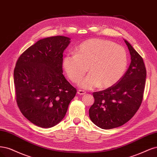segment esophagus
Instances as JSON below:
<instances>
[{
	"label": "esophagus",
	"mask_w": 157,
	"mask_h": 157,
	"mask_svg": "<svg viewBox=\"0 0 157 157\" xmlns=\"http://www.w3.org/2000/svg\"><path fill=\"white\" fill-rule=\"evenodd\" d=\"M78 94H79V95H83V94H85V91L83 90H81V89H79L78 90Z\"/></svg>",
	"instance_id": "1"
}]
</instances>
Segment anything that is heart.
<instances>
[{
	"label": "heart",
	"mask_w": 157,
	"mask_h": 157,
	"mask_svg": "<svg viewBox=\"0 0 157 157\" xmlns=\"http://www.w3.org/2000/svg\"><path fill=\"white\" fill-rule=\"evenodd\" d=\"M127 64L125 49L102 39L87 40L79 45L75 55H68L63 59L65 71L74 83L78 82L89 69L90 74L79 82L81 87L87 89L113 85L123 75Z\"/></svg>",
	"instance_id": "heart-1"
}]
</instances>
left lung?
I'll return each instance as SVG.
<instances>
[{"instance_id":"8db88e82","label":"left lung","mask_w":157,"mask_h":157,"mask_svg":"<svg viewBox=\"0 0 157 157\" xmlns=\"http://www.w3.org/2000/svg\"><path fill=\"white\" fill-rule=\"evenodd\" d=\"M124 42L131 56L128 68L112 87L93 93L94 102L89 108V117L102 129L115 128L127 123L142 102L147 74L145 64L132 45Z\"/></svg>"}]
</instances>
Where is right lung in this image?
I'll return each mask as SVG.
<instances>
[{
  "label": "right lung",
  "mask_w": 157,
  "mask_h": 157,
  "mask_svg": "<svg viewBox=\"0 0 157 157\" xmlns=\"http://www.w3.org/2000/svg\"><path fill=\"white\" fill-rule=\"evenodd\" d=\"M70 38L40 40L19 56L13 70L15 94L22 114L42 128L58 124L77 90L63 74V52Z\"/></svg>",
  "instance_id": "add662e5"
}]
</instances>
